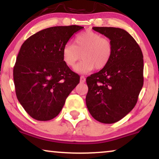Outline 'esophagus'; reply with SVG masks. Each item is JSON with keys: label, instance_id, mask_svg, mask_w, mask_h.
Segmentation results:
<instances>
[{"label": "esophagus", "instance_id": "esophagus-1", "mask_svg": "<svg viewBox=\"0 0 159 159\" xmlns=\"http://www.w3.org/2000/svg\"><path fill=\"white\" fill-rule=\"evenodd\" d=\"M80 81H81V83H84V82L86 81V78L84 76H81V78H80Z\"/></svg>", "mask_w": 159, "mask_h": 159}]
</instances>
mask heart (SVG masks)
I'll use <instances>...</instances> for the list:
<instances>
[{"label":"heart","instance_id":"obj_1","mask_svg":"<svg viewBox=\"0 0 159 159\" xmlns=\"http://www.w3.org/2000/svg\"><path fill=\"white\" fill-rule=\"evenodd\" d=\"M113 54L111 39L100 34L86 31L78 34L73 45L67 43L62 48V59L69 67H74L77 61L83 59L75 67L79 73H89L95 68L101 70L108 65Z\"/></svg>","mask_w":159,"mask_h":159}]
</instances>
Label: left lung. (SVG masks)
<instances>
[{"label":"left lung","mask_w":159,"mask_h":159,"mask_svg":"<svg viewBox=\"0 0 159 159\" xmlns=\"http://www.w3.org/2000/svg\"><path fill=\"white\" fill-rule=\"evenodd\" d=\"M111 39V59L98 73L86 78V103L91 115L102 123L119 121L137 103L144 83L141 48L127 31L119 28L93 27Z\"/></svg>","instance_id":"left-lung-1"}]
</instances>
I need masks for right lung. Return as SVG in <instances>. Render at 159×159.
I'll use <instances>...</instances> for the list:
<instances>
[{"mask_svg": "<svg viewBox=\"0 0 159 159\" xmlns=\"http://www.w3.org/2000/svg\"><path fill=\"white\" fill-rule=\"evenodd\" d=\"M79 25L55 26L34 34L24 42L13 70L17 100L34 119L47 121L61 111L80 76L62 59V48Z\"/></svg>", "mask_w": 159, "mask_h": 159, "instance_id": "add662e5", "label": "right lung"}]
</instances>
